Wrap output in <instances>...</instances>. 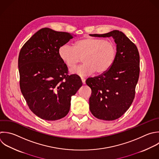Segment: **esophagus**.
Returning <instances> with one entry per match:
<instances>
[{"mask_svg":"<svg viewBox=\"0 0 159 159\" xmlns=\"http://www.w3.org/2000/svg\"><path fill=\"white\" fill-rule=\"evenodd\" d=\"M81 81H82L83 84H84L86 83V80H85V78H84L81 77Z\"/></svg>","mask_w":159,"mask_h":159,"instance_id":"1","label":"esophagus"}]
</instances>
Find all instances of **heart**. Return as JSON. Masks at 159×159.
Masks as SVG:
<instances>
[{"instance_id": "heart-1", "label": "heart", "mask_w": 159, "mask_h": 159, "mask_svg": "<svg viewBox=\"0 0 159 159\" xmlns=\"http://www.w3.org/2000/svg\"><path fill=\"white\" fill-rule=\"evenodd\" d=\"M58 55L67 67L72 68L81 61L84 62L71 70L81 76L90 75L95 71L102 73L113 65L117 55V47L110 40L94 37H86L77 41L74 47L61 45Z\"/></svg>"}]
</instances>
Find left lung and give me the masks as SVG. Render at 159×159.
Masks as SVG:
<instances>
[{"label":"left lung","mask_w":159,"mask_h":159,"mask_svg":"<svg viewBox=\"0 0 159 159\" xmlns=\"http://www.w3.org/2000/svg\"><path fill=\"white\" fill-rule=\"evenodd\" d=\"M90 35L112 37L117 44L116 58L111 67L86 81L91 89L89 109L92 114L99 119L113 120L121 117L134 101L140 73L139 51L136 45L119 30Z\"/></svg>","instance_id":"1"}]
</instances>
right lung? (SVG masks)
I'll return each instance as SVG.
<instances>
[{"mask_svg": "<svg viewBox=\"0 0 159 159\" xmlns=\"http://www.w3.org/2000/svg\"><path fill=\"white\" fill-rule=\"evenodd\" d=\"M73 38L70 33L43 28L22 47L18 66L21 92L30 109L47 120L66 116L71 97L82 86L80 78L68 74L58 49Z\"/></svg>", "mask_w": 159, "mask_h": 159, "instance_id": "1", "label": "right lung"}]
</instances>
